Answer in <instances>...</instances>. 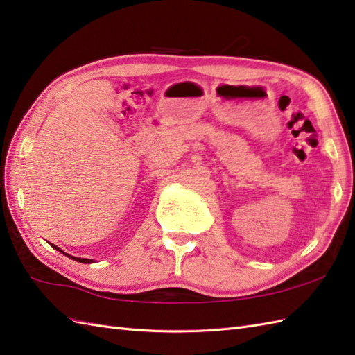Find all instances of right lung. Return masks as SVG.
Masks as SVG:
<instances>
[{
    "label": "right lung",
    "mask_w": 355,
    "mask_h": 355,
    "mask_svg": "<svg viewBox=\"0 0 355 355\" xmlns=\"http://www.w3.org/2000/svg\"><path fill=\"white\" fill-rule=\"evenodd\" d=\"M53 246V245H52ZM55 249H57L58 252H61V254H64V255H67L64 251H61V249L58 248V246H53ZM67 257H71L72 260H75V261H78V263H85V265H89V263H94V260L92 259H78V257H72V255H67Z\"/></svg>",
    "instance_id": "obj_1"
}]
</instances>
